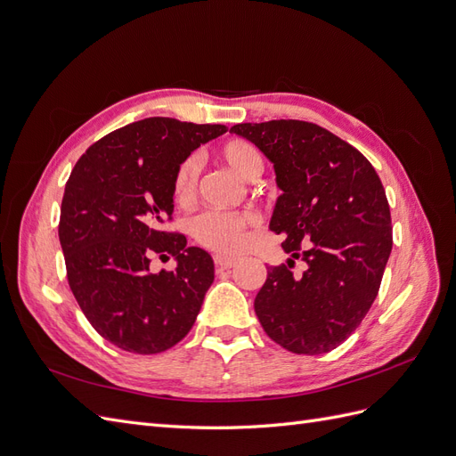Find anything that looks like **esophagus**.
<instances>
[{
  "label": "esophagus",
  "mask_w": 456,
  "mask_h": 456,
  "mask_svg": "<svg viewBox=\"0 0 456 456\" xmlns=\"http://www.w3.org/2000/svg\"><path fill=\"white\" fill-rule=\"evenodd\" d=\"M240 262V256H230V255H215V265L218 268H233Z\"/></svg>",
  "instance_id": "34e87169"
}]
</instances>
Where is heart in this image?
<instances>
[{
  "label": "heart",
  "instance_id": "heart-1",
  "mask_svg": "<svg viewBox=\"0 0 456 456\" xmlns=\"http://www.w3.org/2000/svg\"><path fill=\"white\" fill-rule=\"evenodd\" d=\"M218 156L228 167L241 176L243 181H256L265 171V158L260 150L249 141H228L218 150ZM198 188V161L186 158L176 167L173 178V194L178 203H190L196 196ZM256 224L253 213H223L207 211L194 218L191 223V236L198 243L209 247L215 251L232 253L238 251L245 243L247 228Z\"/></svg>",
  "mask_w": 456,
  "mask_h": 456
}]
</instances>
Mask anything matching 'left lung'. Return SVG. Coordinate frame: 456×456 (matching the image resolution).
<instances>
[{"mask_svg": "<svg viewBox=\"0 0 456 456\" xmlns=\"http://www.w3.org/2000/svg\"><path fill=\"white\" fill-rule=\"evenodd\" d=\"M265 154L281 196L270 230L306 262L300 278L270 266L255 298L266 335L293 354L335 350L367 315L392 253V218L377 171L337 134L298 119L232 127Z\"/></svg>", "mask_w": 456, "mask_h": 456, "instance_id": "1", "label": "left lung"}]
</instances>
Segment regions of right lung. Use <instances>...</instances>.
<instances>
[{"label": "right lung", "instance_id": "right-lung-1", "mask_svg": "<svg viewBox=\"0 0 456 456\" xmlns=\"http://www.w3.org/2000/svg\"><path fill=\"white\" fill-rule=\"evenodd\" d=\"M226 131L146 118L94 142L68 178L59 226L68 283L96 333L121 350L159 354L196 322L213 258L161 226L173 215L178 165ZM154 254L175 256L177 268L151 274Z\"/></svg>", "mask_w": 456, "mask_h": 456}]
</instances>
